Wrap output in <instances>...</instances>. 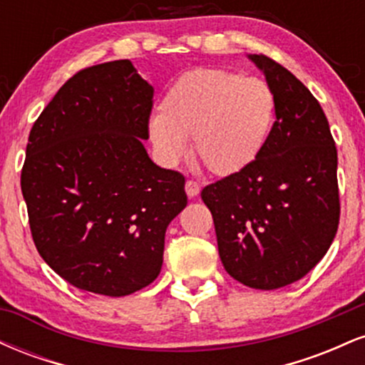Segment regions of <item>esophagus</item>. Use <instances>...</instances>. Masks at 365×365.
Returning <instances> with one entry per match:
<instances>
[{"label": "esophagus", "mask_w": 365, "mask_h": 365, "mask_svg": "<svg viewBox=\"0 0 365 365\" xmlns=\"http://www.w3.org/2000/svg\"><path fill=\"white\" fill-rule=\"evenodd\" d=\"M185 192L188 197H195L200 192V185L195 182V180H187L185 182Z\"/></svg>", "instance_id": "obj_1"}]
</instances>
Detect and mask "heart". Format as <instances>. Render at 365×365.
<instances>
[{
  "instance_id": "obj_1",
  "label": "heart",
  "mask_w": 365,
  "mask_h": 365,
  "mask_svg": "<svg viewBox=\"0 0 365 365\" xmlns=\"http://www.w3.org/2000/svg\"><path fill=\"white\" fill-rule=\"evenodd\" d=\"M276 115V96L259 77L225 68L188 70L171 83L149 123L161 159L175 165L187 154V140L204 168L228 177L261 156Z\"/></svg>"
}]
</instances>
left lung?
I'll use <instances>...</instances> for the list:
<instances>
[{
	"instance_id": "obj_1",
	"label": "left lung",
	"mask_w": 365,
	"mask_h": 365,
	"mask_svg": "<svg viewBox=\"0 0 365 365\" xmlns=\"http://www.w3.org/2000/svg\"><path fill=\"white\" fill-rule=\"evenodd\" d=\"M252 61L276 96V121L249 168L200 192L217 250L237 282L274 290L304 278L328 252L340 223L336 145L321 104L266 54Z\"/></svg>"
}]
</instances>
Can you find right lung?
Listing matches in <instances>:
<instances>
[{"label":"right lung","instance_id":"add662e5","mask_svg":"<svg viewBox=\"0 0 365 365\" xmlns=\"http://www.w3.org/2000/svg\"><path fill=\"white\" fill-rule=\"evenodd\" d=\"M154 89L130 60L78 70L29 133L20 185L37 252L81 290L125 297L163 266L185 177L154 165Z\"/></svg>","mask_w":365,"mask_h":365}]
</instances>
